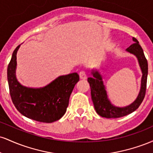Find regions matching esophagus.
Instances as JSON below:
<instances>
[{"mask_svg":"<svg viewBox=\"0 0 153 153\" xmlns=\"http://www.w3.org/2000/svg\"><path fill=\"white\" fill-rule=\"evenodd\" d=\"M79 76H80V78L82 79V80H85L87 78L86 73L84 71H81L79 73Z\"/></svg>","mask_w":153,"mask_h":153,"instance_id":"1","label":"esophagus"}]
</instances>
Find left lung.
Segmentation results:
<instances>
[{
  "label": "left lung",
  "instance_id": "1",
  "mask_svg": "<svg viewBox=\"0 0 153 153\" xmlns=\"http://www.w3.org/2000/svg\"><path fill=\"white\" fill-rule=\"evenodd\" d=\"M134 44L130 45L127 49V52L134 54L137 57L139 64L141 68L143 76L141 80V88L140 93L136 100L131 104L128 106L117 107L111 104L109 99H108L106 88L102 79V76L99 71L93 70L92 78H88V82L91 86V99L94 103V108L99 115L105 118H119L124 117L129 114L132 113L135 110L137 109L143 102L145 96L147 87V78L148 73V65L147 60L145 57L143 48L139 45V42L136 38H132Z\"/></svg>",
  "mask_w": 153,
  "mask_h": 153
}]
</instances>
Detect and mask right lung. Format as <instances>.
I'll use <instances>...</instances> for the list:
<instances>
[{"label": "right lung", "mask_w": 153, "mask_h": 153, "mask_svg": "<svg viewBox=\"0 0 153 153\" xmlns=\"http://www.w3.org/2000/svg\"><path fill=\"white\" fill-rule=\"evenodd\" d=\"M20 45L13 51L7 70L13 103L22 115L33 120L44 123L59 120L65 114L72 91L79 81L78 74L62 75L40 88L23 86L16 78V53Z\"/></svg>", "instance_id": "right-lung-1"}]
</instances>
